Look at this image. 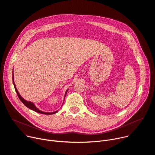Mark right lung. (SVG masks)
Instances as JSON below:
<instances>
[{"instance_id":"obj_1","label":"right lung","mask_w":155,"mask_h":155,"mask_svg":"<svg viewBox=\"0 0 155 155\" xmlns=\"http://www.w3.org/2000/svg\"><path fill=\"white\" fill-rule=\"evenodd\" d=\"M12 78H13V85H14V87H15V91H16V93H17V95H18L19 99H20V101H21L22 102H23L28 108H30V109L34 110V111H35V112H37V113L41 114H45V115H52V114H56V113L58 112V111L53 112H42V111H41V110H40L39 109H38V108L35 107V105L32 102L28 101L25 100V99H23V97H21V96L19 94V93H18V90H17V89H16V87L15 84V83H14L13 71V74H12ZM68 91V90H67V91H66V92H65V96H64V98H65V95H66V94H67Z\"/></svg>"}]
</instances>
